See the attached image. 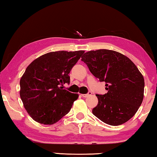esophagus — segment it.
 I'll return each instance as SVG.
<instances>
[{"mask_svg": "<svg viewBox=\"0 0 157 157\" xmlns=\"http://www.w3.org/2000/svg\"><path fill=\"white\" fill-rule=\"evenodd\" d=\"M92 94V93L91 92H89L88 94H82L81 95L82 97H84V98H87L88 96H89V95H91Z\"/></svg>", "mask_w": 157, "mask_h": 157, "instance_id": "esophagus-1", "label": "esophagus"}]
</instances>
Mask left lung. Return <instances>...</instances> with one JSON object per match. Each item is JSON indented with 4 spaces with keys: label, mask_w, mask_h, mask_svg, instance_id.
I'll return each mask as SVG.
<instances>
[{
    "label": "left lung",
    "mask_w": 157,
    "mask_h": 157,
    "mask_svg": "<svg viewBox=\"0 0 157 157\" xmlns=\"http://www.w3.org/2000/svg\"><path fill=\"white\" fill-rule=\"evenodd\" d=\"M82 61L100 82H105L104 95L92 113L105 123L117 126L135 115L144 96L145 82L136 66L121 53L100 49L85 52Z\"/></svg>",
    "instance_id": "left-lung-1"
}]
</instances>
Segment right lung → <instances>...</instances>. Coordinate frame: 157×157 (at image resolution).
Instances as JSON below:
<instances>
[{
  "mask_svg": "<svg viewBox=\"0 0 157 157\" xmlns=\"http://www.w3.org/2000/svg\"><path fill=\"white\" fill-rule=\"evenodd\" d=\"M84 50L50 52L34 59L20 79V97L34 121L44 124L56 123L70 111L78 94L62 89L70 83L69 73Z\"/></svg>",
  "mask_w": 157,
  "mask_h": 157,
  "instance_id": "obj_1",
  "label": "right lung"
}]
</instances>
